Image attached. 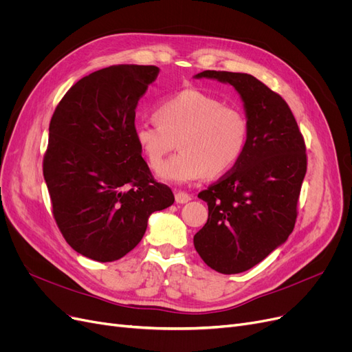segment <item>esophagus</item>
<instances>
[{"label":"esophagus","mask_w":352,"mask_h":352,"mask_svg":"<svg viewBox=\"0 0 352 352\" xmlns=\"http://www.w3.org/2000/svg\"><path fill=\"white\" fill-rule=\"evenodd\" d=\"M175 201H177V204H186V202L191 201V195L187 194V192L178 191V192L175 194Z\"/></svg>","instance_id":"34e87169"}]
</instances>
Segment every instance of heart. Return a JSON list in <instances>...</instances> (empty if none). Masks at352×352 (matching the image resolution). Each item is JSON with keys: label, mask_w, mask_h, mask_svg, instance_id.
<instances>
[{"label": "heart", "mask_w": 352, "mask_h": 352, "mask_svg": "<svg viewBox=\"0 0 352 352\" xmlns=\"http://www.w3.org/2000/svg\"><path fill=\"white\" fill-rule=\"evenodd\" d=\"M157 124H137L134 140L153 170H158L174 140L179 153L158 173L164 181L187 184L223 174L241 157L248 122L244 113L198 88H186L160 101L154 109Z\"/></svg>", "instance_id": "heart-1"}]
</instances>
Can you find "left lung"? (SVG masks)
I'll list each match as a JSON object with an SVG mask.
<instances>
[{
	"instance_id": "8db88e82",
	"label": "left lung",
	"mask_w": 352,
	"mask_h": 352,
	"mask_svg": "<svg viewBox=\"0 0 352 352\" xmlns=\"http://www.w3.org/2000/svg\"><path fill=\"white\" fill-rule=\"evenodd\" d=\"M235 88L243 101L248 134L232 171L198 197L207 202V224L194 247L210 268L244 272L283 245L294 230L307 173L304 138L288 104L244 72L202 71Z\"/></svg>"
}]
</instances>
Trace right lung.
I'll return each instance as SVG.
<instances>
[{"label": "right lung", "instance_id": "add662e5", "mask_svg": "<svg viewBox=\"0 0 352 352\" xmlns=\"http://www.w3.org/2000/svg\"><path fill=\"white\" fill-rule=\"evenodd\" d=\"M158 67L121 64L74 84L50 122L44 179L65 241L100 263L122 258L148 218L173 206L134 140L135 108Z\"/></svg>", "mask_w": 352, "mask_h": 352}]
</instances>
